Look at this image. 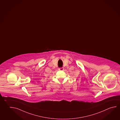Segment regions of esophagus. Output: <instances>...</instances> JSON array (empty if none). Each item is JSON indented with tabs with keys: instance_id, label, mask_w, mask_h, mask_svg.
<instances>
[{
	"instance_id": "1",
	"label": "esophagus",
	"mask_w": 120,
	"mask_h": 120,
	"mask_svg": "<svg viewBox=\"0 0 120 120\" xmlns=\"http://www.w3.org/2000/svg\"><path fill=\"white\" fill-rule=\"evenodd\" d=\"M58 70H59V71H62L64 70V68L63 67H62V68H59Z\"/></svg>"
}]
</instances>
